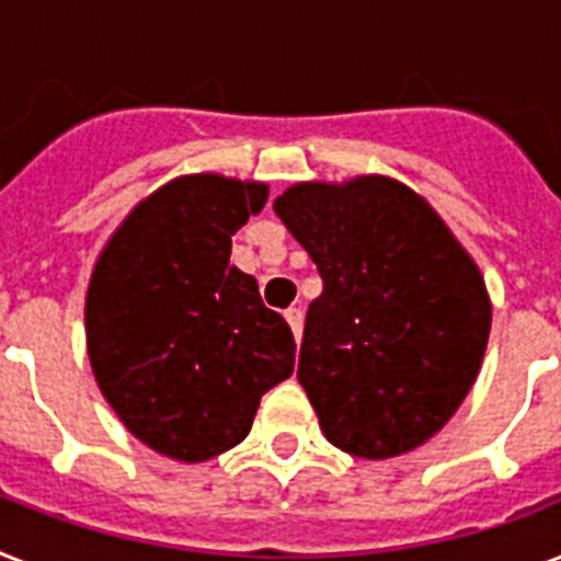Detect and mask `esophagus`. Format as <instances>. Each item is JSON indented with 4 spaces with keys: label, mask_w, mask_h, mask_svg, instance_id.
<instances>
[{
    "label": "esophagus",
    "mask_w": 561,
    "mask_h": 561,
    "mask_svg": "<svg viewBox=\"0 0 561 561\" xmlns=\"http://www.w3.org/2000/svg\"><path fill=\"white\" fill-rule=\"evenodd\" d=\"M284 318H286V323H289V327H291V332H295V337H298V341H300V335H304V309H300V307H289L284 312Z\"/></svg>",
    "instance_id": "esophagus-1"
}]
</instances>
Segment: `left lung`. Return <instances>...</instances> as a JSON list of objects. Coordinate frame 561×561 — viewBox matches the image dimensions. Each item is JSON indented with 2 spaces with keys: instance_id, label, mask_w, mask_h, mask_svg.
<instances>
[{
  "instance_id": "left-lung-1",
  "label": "left lung",
  "mask_w": 561,
  "mask_h": 561,
  "mask_svg": "<svg viewBox=\"0 0 561 561\" xmlns=\"http://www.w3.org/2000/svg\"><path fill=\"white\" fill-rule=\"evenodd\" d=\"M321 272L298 381L327 442L381 461L456 415L490 337L479 266L419 192L387 174L307 180L275 203Z\"/></svg>"
}]
</instances>
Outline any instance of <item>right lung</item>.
Returning a JSON list of instances; mask_svg holds the SVG:
<instances>
[{"label": "right lung", "mask_w": 561, "mask_h": 561, "mask_svg": "<svg viewBox=\"0 0 561 561\" xmlns=\"http://www.w3.org/2000/svg\"><path fill=\"white\" fill-rule=\"evenodd\" d=\"M270 186L183 174L125 215L94 263L85 346L125 430L174 461H208L252 430L261 396L295 369L289 323L231 266V234Z\"/></svg>", "instance_id": "right-lung-1"}]
</instances>
